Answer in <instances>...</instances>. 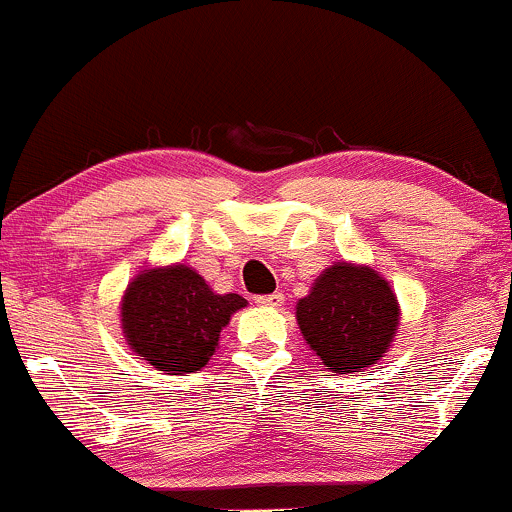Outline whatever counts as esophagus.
Instances as JSON below:
<instances>
[{"label":"esophagus","instance_id":"esophagus-1","mask_svg":"<svg viewBox=\"0 0 512 512\" xmlns=\"http://www.w3.org/2000/svg\"><path fill=\"white\" fill-rule=\"evenodd\" d=\"M283 300H286V295L283 293H271V295H258L256 303L263 305V308H278V305H283Z\"/></svg>","mask_w":512,"mask_h":512}]
</instances>
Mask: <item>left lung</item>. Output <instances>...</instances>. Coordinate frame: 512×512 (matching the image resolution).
I'll list each match as a JSON object with an SVG mask.
<instances>
[{
    "label": "left lung",
    "mask_w": 512,
    "mask_h": 512,
    "mask_svg": "<svg viewBox=\"0 0 512 512\" xmlns=\"http://www.w3.org/2000/svg\"><path fill=\"white\" fill-rule=\"evenodd\" d=\"M300 333L310 350L337 374L377 365L392 345L399 303L389 283L370 266L335 263L315 278L295 305Z\"/></svg>",
    "instance_id": "1"
}]
</instances>
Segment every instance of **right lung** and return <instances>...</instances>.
<instances>
[{
	"label": "right lung",
	"instance_id": "right-lung-1",
	"mask_svg": "<svg viewBox=\"0 0 512 512\" xmlns=\"http://www.w3.org/2000/svg\"><path fill=\"white\" fill-rule=\"evenodd\" d=\"M246 298L214 293L194 268H145L130 281L120 303V323L130 350L165 374L197 372L217 352L219 333Z\"/></svg>",
	"mask_w": 512,
	"mask_h": 512
}]
</instances>
